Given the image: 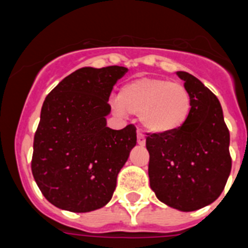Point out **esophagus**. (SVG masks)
Returning a JSON list of instances; mask_svg holds the SVG:
<instances>
[{
	"instance_id": "1",
	"label": "esophagus",
	"mask_w": 248,
	"mask_h": 248,
	"mask_svg": "<svg viewBox=\"0 0 248 248\" xmlns=\"http://www.w3.org/2000/svg\"><path fill=\"white\" fill-rule=\"evenodd\" d=\"M137 142H138V144H140V146H144L146 144V137H144V134H143L142 132H137Z\"/></svg>"
}]
</instances>
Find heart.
Segmentation results:
<instances>
[{
    "label": "heart",
    "instance_id": "b5f03b06",
    "mask_svg": "<svg viewBox=\"0 0 248 248\" xmlns=\"http://www.w3.org/2000/svg\"><path fill=\"white\" fill-rule=\"evenodd\" d=\"M114 109L120 115H139L143 128L155 134H169L183 128L190 115L191 97L181 83L165 78L140 77L120 90Z\"/></svg>",
    "mask_w": 248,
    "mask_h": 248
}]
</instances>
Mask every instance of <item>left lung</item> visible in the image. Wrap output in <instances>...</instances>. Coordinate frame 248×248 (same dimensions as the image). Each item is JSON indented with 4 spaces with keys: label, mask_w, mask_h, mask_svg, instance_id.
I'll return each mask as SVG.
<instances>
[{
    "label": "left lung",
    "mask_w": 248,
    "mask_h": 248,
    "mask_svg": "<svg viewBox=\"0 0 248 248\" xmlns=\"http://www.w3.org/2000/svg\"><path fill=\"white\" fill-rule=\"evenodd\" d=\"M191 97L190 115L176 132L148 134V175L158 200L181 212L216 202L232 169L230 130L219 100L199 79L177 72Z\"/></svg>",
    "instance_id": "1"
}]
</instances>
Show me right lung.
<instances>
[{"label":"right lung","mask_w":248,"mask_h":248,"mask_svg":"<svg viewBox=\"0 0 248 248\" xmlns=\"http://www.w3.org/2000/svg\"><path fill=\"white\" fill-rule=\"evenodd\" d=\"M128 68L83 67L44 100L31 159L36 185L59 209L86 213L111 199L116 177L137 143L136 126H106L109 97Z\"/></svg>","instance_id":"1"}]
</instances>
